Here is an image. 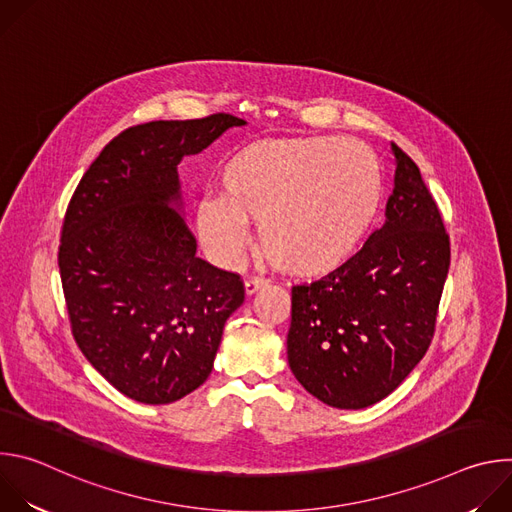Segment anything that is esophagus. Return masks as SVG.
Listing matches in <instances>:
<instances>
[{"label": "esophagus", "mask_w": 512, "mask_h": 512, "mask_svg": "<svg viewBox=\"0 0 512 512\" xmlns=\"http://www.w3.org/2000/svg\"><path fill=\"white\" fill-rule=\"evenodd\" d=\"M265 285H267V281H265L263 277H251V279L245 281V294H247V296H253V294H257V291H259L261 287H265Z\"/></svg>", "instance_id": "1"}]
</instances>
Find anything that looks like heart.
Returning a JSON list of instances; mask_svg holds the SVG:
<instances>
[{
    "instance_id": "b5f03b06",
    "label": "heart",
    "mask_w": 512,
    "mask_h": 512,
    "mask_svg": "<svg viewBox=\"0 0 512 512\" xmlns=\"http://www.w3.org/2000/svg\"><path fill=\"white\" fill-rule=\"evenodd\" d=\"M383 204L377 156L340 137L263 139L221 172V194L196 208V233L210 257L237 267L259 223L267 261L298 279L342 269L373 229Z\"/></svg>"
}]
</instances>
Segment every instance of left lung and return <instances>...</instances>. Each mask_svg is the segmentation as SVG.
Listing matches in <instances>:
<instances>
[{
    "label": "left lung",
    "mask_w": 512,
    "mask_h": 512,
    "mask_svg": "<svg viewBox=\"0 0 512 512\" xmlns=\"http://www.w3.org/2000/svg\"><path fill=\"white\" fill-rule=\"evenodd\" d=\"M387 221L336 273L291 287L287 362L322 403L362 409L427 352L450 269V237L415 162L395 143Z\"/></svg>",
    "instance_id": "8db88e82"
}]
</instances>
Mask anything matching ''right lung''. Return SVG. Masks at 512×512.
I'll list each match as a JSON object with an SVG mask.
<instances>
[{"label":"right lung","mask_w":512,"mask_h":512,"mask_svg":"<svg viewBox=\"0 0 512 512\" xmlns=\"http://www.w3.org/2000/svg\"><path fill=\"white\" fill-rule=\"evenodd\" d=\"M241 125L214 113L129 127L105 145L66 208L58 267L72 336L133 401L166 405L198 389L245 300L237 273L196 257L178 212L182 158Z\"/></svg>","instance_id":"1"}]
</instances>
